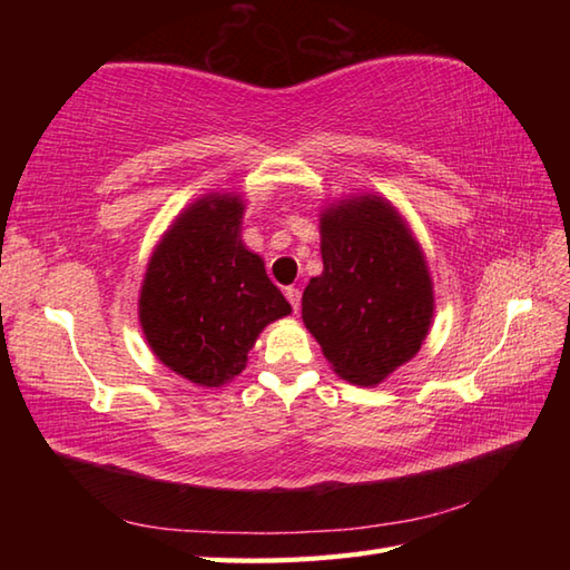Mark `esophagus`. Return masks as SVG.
<instances>
[{"mask_svg": "<svg viewBox=\"0 0 570 570\" xmlns=\"http://www.w3.org/2000/svg\"><path fill=\"white\" fill-rule=\"evenodd\" d=\"M286 298H288V304H292L294 313H298V308H301V292H298V288L288 286V288H286Z\"/></svg>", "mask_w": 570, "mask_h": 570, "instance_id": "1", "label": "esophagus"}]
</instances>
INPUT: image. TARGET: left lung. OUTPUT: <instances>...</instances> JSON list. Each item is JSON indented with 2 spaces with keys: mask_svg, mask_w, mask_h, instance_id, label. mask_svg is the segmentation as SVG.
Instances as JSON below:
<instances>
[{
  "mask_svg": "<svg viewBox=\"0 0 570 570\" xmlns=\"http://www.w3.org/2000/svg\"><path fill=\"white\" fill-rule=\"evenodd\" d=\"M323 274L301 316L335 372L380 384L419 353L433 316V286L414 237L382 198L335 205L321 217Z\"/></svg>",
  "mask_w": 570,
  "mask_h": 570,
  "instance_id": "8db88e82",
  "label": "left lung"
}]
</instances>
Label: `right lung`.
Returning <instances> with one entry per match:
<instances>
[{
    "label": "right lung",
    "mask_w": 570,
    "mask_h": 570,
    "mask_svg": "<svg viewBox=\"0 0 570 570\" xmlns=\"http://www.w3.org/2000/svg\"><path fill=\"white\" fill-rule=\"evenodd\" d=\"M242 203L208 196L178 217L144 276L139 321L164 365L220 386L247 365L266 323L292 313L264 262L239 239Z\"/></svg>",
    "instance_id": "obj_1"
}]
</instances>
